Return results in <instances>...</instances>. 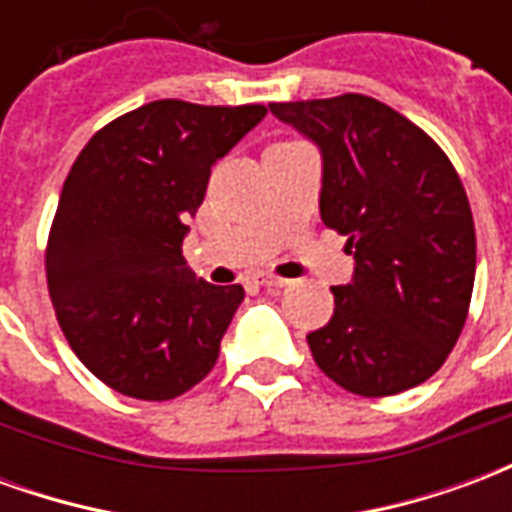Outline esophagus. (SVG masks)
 <instances>
[{"instance_id":"obj_1","label":"esophagus","mask_w":512,"mask_h":512,"mask_svg":"<svg viewBox=\"0 0 512 512\" xmlns=\"http://www.w3.org/2000/svg\"><path fill=\"white\" fill-rule=\"evenodd\" d=\"M260 285H263V288H285L288 279L277 277V274H260Z\"/></svg>"}]
</instances>
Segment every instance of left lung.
<instances>
[{
	"label": "left lung",
	"mask_w": 512,
	"mask_h": 512,
	"mask_svg": "<svg viewBox=\"0 0 512 512\" xmlns=\"http://www.w3.org/2000/svg\"><path fill=\"white\" fill-rule=\"evenodd\" d=\"M323 153L321 219L348 238L351 285L307 334L334 384L386 397L428 381L469 315L477 238L458 172L408 117L370 95L268 104Z\"/></svg>",
	"instance_id": "left-lung-1"
}]
</instances>
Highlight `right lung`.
Here are the masks:
<instances>
[{
  "instance_id": "obj_1",
  "label": "right lung",
  "mask_w": 512,
  "mask_h": 512,
  "mask_svg": "<svg viewBox=\"0 0 512 512\" xmlns=\"http://www.w3.org/2000/svg\"><path fill=\"white\" fill-rule=\"evenodd\" d=\"M266 112L153 101L95 131L73 161L46 282L73 354L120 395L172 400L216 365L244 288L194 277L183 235L216 158Z\"/></svg>"
}]
</instances>
